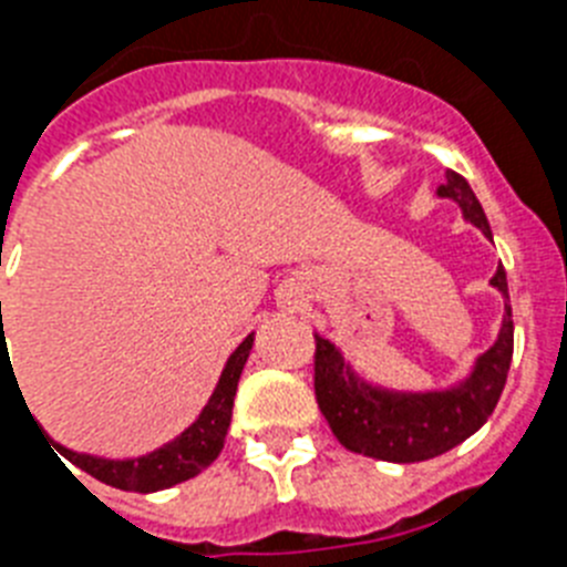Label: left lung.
Segmentation results:
<instances>
[{"label":"left lung","mask_w":567,"mask_h":567,"mask_svg":"<svg viewBox=\"0 0 567 567\" xmlns=\"http://www.w3.org/2000/svg\"><path fill=\"white\" fill-rule=\"evenodd\" d=\"M437 198L454 202L468 224L494 240L483 204L463 175L445 173ZM491 287L505 300L497 340L471 363L468 372L440 389H389L360 378L340 346L315 332V394L329 429L343 449L385 463H420L452 452L454 445L480 432L491 417L514 354V320L508 307V280L497 267Z\"/></svg>","instance_id":"8db88e82"}]
</instances>
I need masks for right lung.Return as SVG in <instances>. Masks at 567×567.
I'll list each match as a JSON object with an SVG mask.
<instances>
[{
  "label": "right lung",
  "mask_w": 567,
  "mask_h": 567,
  "mask_svg": "<svg viewBox=\"0 0 567 567\" xmlns=\"http://www.w3.org/2000/svg\"><path fill=\"white\" fill-rule=\"evenodd\" d=\"M2 312V303H0ZM255 332H249L247 338L240 340L238 349L227 358L221 378L215 383L213 394H209L207 405L202 409V414L193 420V423L184 429L178 437L167 440L164 445H158L155 452L142 454V457H96V454L73 452L68 445L56 443V440L44 434L53 452L62 454L64 460L76 465V468L87 471L90 477L102 480V483L113 485V488L122 491H138V494H153V491L173 488V485L184 483V480L202 474L207 465H213L218 460L224 449V440L229 432V420H233V403L235 392H238V380L244 365H247L249 352H252ZM4 352V349H2Z\"/></svg>",
  "instance_id": "right-lung-1"
}]
</instances>
